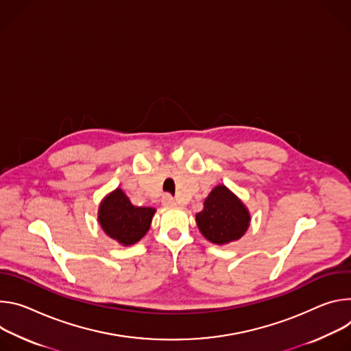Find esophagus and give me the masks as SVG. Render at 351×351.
Wrapping results in <instances>:
<instances>
[{
	"instance_id": "34e87169",
	"label": "esophagus",
	"mask_w": 351,
	"mask_h": 351,
	"mask_svg": "<svg viewBox=\"0 0 351 351\" xmlns=\"http://www.w3.org/2000/svg\"><path fill=\"white\" fill-rule=\"evenodd\" d=\"M162 204L165 206H173V205H176V201L173 197L169 195V193H166V195H163V198H162Z\"/></svg>"
}]
</instances>
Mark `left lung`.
<instances>
[{"label":"left lung","instance_id":"obj_1","mask_svg":"<svg viewBox=\"0 0 351 351\" xmlns=\"http://www.w3.org/2000/svg\"><path fill=\"white\" fill-rule=\"evenodd\" d=\"M250 221L248 209L226 185L215 186L204 202L202 212L197 213L202 236L217 245L240 240Z\"/></svg>","mask_w":351,"mask_h":351}]
</instances>
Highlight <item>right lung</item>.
I'll use <instances>...</instances> for the list:
<instances>
[{"label": "right lung", "instance_id": "1", "mask_svg": "<svg viewBox=\"0 0 351 351\" xmlns=\"http://www.w3.org/2000/svg\"><path fill=\"white\" fill-rule=\"evenodd\" d=\"M156 209L131 204L130 198L117 188L99 206V223L106 234L123 245L138 243L150 227Z\"/></svg>", "mask_w": 351, "mask_h": 351}]
</instances>
